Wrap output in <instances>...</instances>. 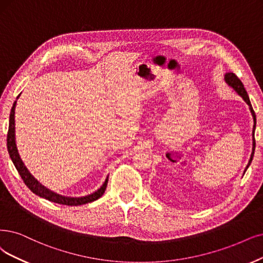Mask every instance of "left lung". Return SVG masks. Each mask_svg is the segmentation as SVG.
Here are the masks:
<instances>
[{
    "label": "left lung",
    "mask_w": 263,
    "mask_h": 263,
    "mask_svg": "<svg viewBox=\"0 0 263 263\" xmlns=\"http://www.w3.org/2000/svg\"><path fill=\"white\" fill-rule=\"evenodd\" d=\"M224 81L227 82V84L229 86H231L233 90H234L242 100H244L246 102V104L249 106V110L251 112V116L252 118H254V128H252V152H251V155H250V158H249V161H248V164L246 166L245 170H244V173L245 174L246 170L248 169V167L250 166V163L252 161V158H254V154H255V147H256V141H255V130H256V114L254 111V109H252V106H251V103H250V100H249V96L245 90L244 87V84L241 83V81L238 79V78L233 73V72H226L224 74Z\"/></svg>",
    "instance_id": "obj_1"
}]
</instances>
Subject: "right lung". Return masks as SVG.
<instances>
[{"instance_id":"right-lung-1","label":"right lung","mask_w":263,"mask_h":263,"mask_svg":"<svg viewBox=\"0 0 263 263\" xmlns=\"http://www.w3.org/2000/svg\"><path fill=\"white\" fill-rule=\"evenodd\" d=\"M21 96L19 94L17 96L16 101L13 104L11 115H9V124H8V132H7V151L9 154V157H11L14 166L16 167L19 176L22 177L24 180L26 185L29 187L31 192H33L35 195L40 196L42 198H45L50 201H54L57 203H62V205H67V206H79V205H84V203L87 202H92L96 199H99L106 190L107 183H108V176L105 179L104 183L102 184V186L96 190L95 192L89 194V195L81 196V197H70V196H64L61 195V194H57L50 189H47L44 186L42 183L39 182L32 174L31 172L28 170V168L25 166V163L23 159L21 158V155L18 153L17 149V145H16V138H15V108H16V103L18 97Z\"/></svg>"}]
</instances>
